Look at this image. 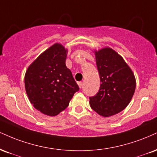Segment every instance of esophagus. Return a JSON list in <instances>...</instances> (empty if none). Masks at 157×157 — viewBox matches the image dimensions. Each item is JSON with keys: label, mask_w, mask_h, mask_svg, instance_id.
Returning <instances> with one entry per match:
<instances>
[{"label": "esophagus", "mask_w": 157, "mask_h": 157, "mask_svg": "<svg viewBox=\"0 0 157 157\" xmlns=\"http://www.w3.org/2000/svg\"><path fill=\"white\" fill-rule=\"evenodd\" d=\"M77 84H78L79 88H82V82H77Z\"/></svg>", "instance_id": "1"}]
</instances>
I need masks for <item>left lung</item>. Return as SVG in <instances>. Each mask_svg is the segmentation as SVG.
<instances>
[{
    "label": "left lung",
    "instance_id": "8db88e82",
    "mask_svg": "<svg viewBox=\"0 0 157 157\" xmlns=\"http://www.w3.org/2000/svg\"><path fill=\"white\" fill-rule=\"evenodd\" d=\"M100 88L90 97V107L103 117L121 112L129 105L136 88L133 71L121 56L110 48L94 50Z\"/></svg>",
    "mask_w": 157,
    "mask_h": 157
}]
</instances>
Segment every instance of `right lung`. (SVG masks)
<instances>
[{
  "label": "right lung",
  "mask_w": 157,
  "mask_h": 157,
  "mask_svg": "<svg viewBox=\"0 0 157 157\" xmlns=\"http://www.w3.org/2000/svg\"><path fill=\"white\" fill-rule=\"evenodd\" d=\"M68 50L56 43L41 53L28 68L25 88L37 110L56 116L69 106L79 87L66 66Z\"/></svg>",
  "instance_id": "1"
}]
</instances>
